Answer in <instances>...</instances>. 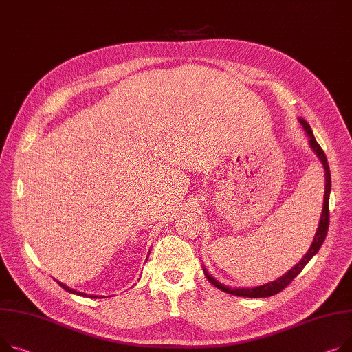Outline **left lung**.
<instances>
[{"label": "left lung", "instance_id": "1", "mask_svg": "<svg viewBox=\"0 0 352 352\" xmlns=\"http://www.w3.org/2000/svg\"><path fill=\"white\" fill-rule=\"evenodd\" d=\"M300 123L302 124L304 130L307 131L309 137H310V146L311 148L314 150V153L317 154V157L321 160L322 162V167H324V171H325V192H324V206H322V212H321V219H320V225H318V229H317V233L314 236V241L309 249V252L304 254L302 259L294 266L292 267L286 274H283L280 278L274 280V282H270V283H266L263 286H259V287H253V289H230V287H226L223 285H221L218 280H215L212 276L208 274L206 270L205 272V276L206 278L209 280L210 283H212L215 287H218L219 290L225 292V293H229V294H233V296H239V297H253V298H257V297H270V296H274L277 293H280L282 290H285L293 280L298 276V273L304 269V266H306L310 261L311 257L320 250L322 242L325 241V236H327V232H329V225H330V209H329V201H330V191H331V174H330V167H329V161H327V157H325V153L322 151V148L320 147V144L317 143V140L314 138V134L309 126L307 122H304L302 119H300Z\"/></svg>", "mask_w": 352, "mask_h": 352}]
</instances>
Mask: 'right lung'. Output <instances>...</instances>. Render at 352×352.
I'll use <instances>...</instances> for the list:
<instances>
[{"instance_id": "right-lung-1", "label": "right lung", "mask_w": 352, "mask_h": 352, "mask_svg": "<svg viewBox=\"0 0 352 352\" xmlns=\"http://www.w3.org/2000/svg\"><path fill=\"white\" fill-rule=\"evenodd\" d=\"M60 285V287L62 289H65L66 292H69V293H74V294H80V296H86V294H83V293H79V292H76V290H74V289H69L67 286H65V285H62V283H59ZM90 297H98V296H90Z\"/></svg>"}]
</instances>
